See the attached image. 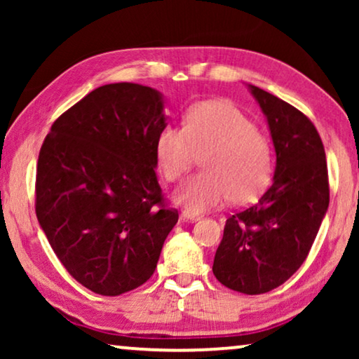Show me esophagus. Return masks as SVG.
<instances>
[{"label":"esophagus","mask_w":359,"mask_h":359,"mask_svg":"<svg viewBox=\"0 0 359 359\" xmlns=\"http://www.w3.org/2000/svg\"><path fill=\"white\" fill-rule=\"evenodd\" d=\"M181 219L189 220V222H198V220H201V215L189 212V210H183V212H181Z\"/></svg>","instance_id":"obj_1"}]
</instances>
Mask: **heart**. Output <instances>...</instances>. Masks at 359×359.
I'll use <instances>...</instances> for the list:
<instances>
[{
  "instance_id": "heart-1",
  "label": "heart",
  "mask_w": 359,
  "mask_h": 359,
  "mask_svg": "<svg viewBox=\"0 0 359 359\" xmlns=\"http://www.w3.org/2000/svg\"><path fill=\"white\" fill-rule=\"evenodd\" d=\"M155 154L166 181H178L203 155L204 171L176 189V203L191 212L250 203L266 188L273 171L271 147L242 111L229 101H203L189 107L183 129L163 127Z\"/></svg>"
}]
</instances>
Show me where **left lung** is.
<instances>
[{"label":"left lung","instance_id":"left-lung-1","mask_svg":"<svg viewBox=\"0 0 359 359\" xmlns=\"http://www.w3.org/2000/svg\"><path fill=\"white\" fill-rule=\"evenodd\" d=\"M250 91L266 116L276 170L257 204L225 222L214 276L237 292L264 294L306 262L330 203L325 150L311 119L262 88Z\"/></svg>","mask_w":359,"mask_h":359}]
</instances>
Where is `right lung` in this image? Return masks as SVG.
Segmentation results:
<instances>
[{
  "label": "right lung",
  "instance_id": "obj_1",
  "mask_svg": "<svg viewBox=\"0 0 359 359\" xmlns=\"http://www.w3.org/2000/svg\"><path fill=\"white\" fill-rule=\"evenodd\" d=\"M163 127L158 91L112 83L63 112L42 144L37 220L67 271L101 296L150 279L178 222L155 173Z\"/></svg>",
  "mask_w": 359,
  "mask_h": 359
}]
</instances>
